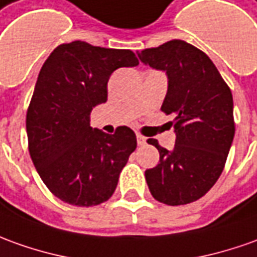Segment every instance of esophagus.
Here are the masks:
<instances>
[{
	"label": "esophagus",
	"instance_id": "obj_1",
	"mask_svg": "<svg viewBox=\"0 0 257 257\" xmlns=\"http://www.w3.org/2000/svg\"><path fill=\"white\" fill-rule=\"evenodd\" d=\"M137 143H139V146H146L147 139L144 136H141V134H137Z\"/></svg>",
	"mask_w": 257,
	"mask_h": 257
}]
</instances>
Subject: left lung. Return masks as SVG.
Here are the masks:
<instances>
[{
    "label": "left lung",
    "mask_w": 257,
    "mask_h": 257,
    "mask_svg": "<svg viewBox=\"0 0 257 257\" xmlns=\"http://www.w3.org/2000/svg\"><path fill=\"white\" fill-rule=\"evenodd\" d=\"M140 60L168 75L161 110L172 116L173 151L150 139L159 164L147 169L152 197L168 206H183L203 197L224 171L235 134L232 93L217 67L193 44L171 40L139 53Z\"/></svg>",
    "instance_id": "1"
}]
</instances>
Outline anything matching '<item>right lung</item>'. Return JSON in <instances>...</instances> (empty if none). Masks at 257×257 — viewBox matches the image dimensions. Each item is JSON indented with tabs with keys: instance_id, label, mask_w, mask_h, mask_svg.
Listing matches in <instances>:
<instances>
[{
	"instance_id": "right-lung-1",
	"label": "right lung",
	"mask_w": 257,
	"mask_h": 257,
	"mask_svg": "<svg viewBox=\"0 0 257 257\" xmlns=\"http://www.w3.org/2000/svg\"><path fill=\"white\" fill-rule=\"evenodd\" d=\"M136 65L132 50L75 40L57 46L39 72L26 111L28 148L44 185L68 204L98 206L116 190L137 139L127 125L114 134L92 128L91 111L107 100L111 72Z\"/></svg>"
}]
</instances>
